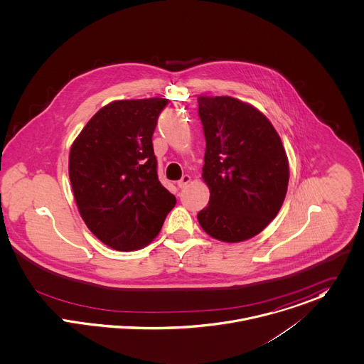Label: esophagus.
I'll list each match as a JSON object with an SVG mask.
<instances>
[{
  "instance_id": "obj_1",
  "label": "esophagus",
  "mask_w": 364,
  "mask_h": 364,
  "mask_svg": "<svg viewBox=\"0 0 364 364\" xmlns=\"http://www.w3.org/2000/svg\"><path fill=\"white\" fill-rule=\"evenodd\" d=\"M190 180H191V177H190L188 174H184V176L177 181V187H178V188H184V187L190 183Z\"/></svg>"
}]
</instances>
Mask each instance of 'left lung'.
Wrapping results in <instances>:
<instances>
[{"label":"left lung","instance_id":"left-lung-1","mask_svg":"<svg viewBox=\"0 0 364 364\" xmlns=\"http://www.w3.org/2000/svg\"><path fill=\"white\" fill-rule=\"evenodd\" d=\"M198 106L206 141L202 178L210 193L198 222L216 240H248L275 219L286 197L289 162L281 136L239 99L200 96Z\"/></svg>","mask_w":364,"mask_h":364}]
</instances>
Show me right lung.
<instances>
[{
  "label": "right lung",
  "mask_w": 364,
  "mask_h": 364,
  "mask_svg": "<svg viewBox=\"0 0 364 364\" xmlns=\"http://www.w3.org/2000/svg\"><path fill=\"white\" fill-rule=\"evenodd\" d=\"M167 99L116 100L83 127L70 151V180L87 229L132 251L161 232L176 197L158 178L152 135Z\"/></svg>",
  "instance_id": "right-lung-1"
}]
</instances>
